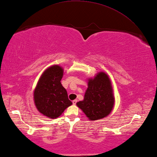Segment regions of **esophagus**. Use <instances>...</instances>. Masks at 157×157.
Masks as SVG:
<instances>
[{
  "label": "esophagus",
  "mask_w": 157,
  "mask_h": 157,
  "mask_svg": "<svg viewBox=\"0 0 157 157\" xmlns=\"http://www.w3.org/2000/svg\"><path fill=\"white\" fill-rule=\"evenodd\" d=\"M77 100H76V99H75V100H74V101H72V103H73V105H76V102H77Z\"/></svg>",
  "instance_id": "1"
}]
</instances>
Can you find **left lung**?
<instances>
[{
    "label": "left lung",
    "instance_id": "left-lung-1",
    "mask_svg": "<svg viewBox=\"0 0 157 157\" xmlns=\"http://www.w3.org/2000/svg\"><path fill=\"white\" fill-rule=\"evenodd\" d=\"M114 97L111 83L107 75L101 72L89 80L88 88L82 101L76 103L91 121L101 119L110 114L113 108Z\"/></svg>",
    "mask_w": 157,
    "mask_h": 157
}]
</instances>
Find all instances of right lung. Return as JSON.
I'll use <instances>...</instances> for the list:
<instances>
[{
    "label": "right lung",
    "instance_id": "1",
    "mask_svg": "<svg viewBox=\"0 0 157 157\" xmlns=\"http://www.w3.org/2000/svg\"><path fill=\"white\" fill-rule=\"evenodd\" d=\"M63 69L60 66L49 67L42 75L34 91V101L39 111L51 118L60 116L72 103L61 85Z\"/></svg>",
    "mask_w": 157,
    "mask_h": 157
}]
</instances>
